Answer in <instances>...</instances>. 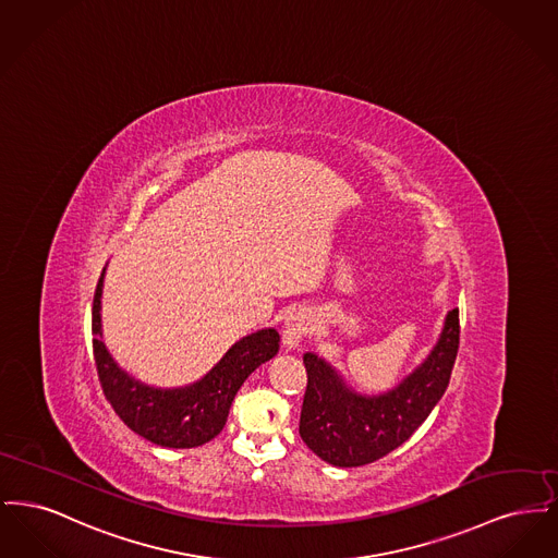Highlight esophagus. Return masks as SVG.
I'll return each mask as SVG.
<instances>
[{"label":"esophagus","mask_w":558,"mask_h":558,"mask_svg":"<svg viewBox=\"0 0 558 558\" xmlns=\"http://www.w3.org/2000/svg\"><path fill=\"white\" fill-rule=\"evenodd\" d=\"M310 330V316L303 312V310H294L289 314V318L284 322V328H282V345L287 347L289 351L296 349L301 345L303 337L307 335Z\"/></svg>","instance_id":"obj_1"}]
</instances>
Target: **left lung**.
Segmentation results:
<instances>
[{
	"instance_id": "1",
	"label": "left lung",
	"mask_w": 558,
	"mask_h": 558,
	"mask_svg": "<svg viewBox=\"0 0 558 558\" xmlns=\"http://www.w3.org/2000/svg\"><path fill=\"white\" fill-rule=\"evenodd\" d=\"M458 343V310H451L425 360L393 387L372 396L353 389L343 372L318 353H303L307 389L299 421L301 439L324 462L343 469L387 456L410 439L444 398Z\"/></svg>"
}]
</instances>
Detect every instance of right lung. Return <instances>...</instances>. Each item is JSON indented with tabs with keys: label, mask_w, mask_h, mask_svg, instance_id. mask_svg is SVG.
I'll list each match as a JSON object with an SVG mask.
<instances>
[{
	"label": "right lung",
	"mask_w": 558,
	"mask_h": 558,
	"mask_svg": "<svg viewBox=\"0 0 558 558\" xmlns=\"http://www.w3.org/2000/svg\"><path fill=\"white\" fill-rule=\"evenodd\" d=\"M98 280L92 307L94 360L110 405L125 425L160 448H196L221 433L242 383L280 349L276 328L242 337L205 376L182 387H155L121 368L102 335V289Z\"/></svg>",
	"instance_id": "right-lung-1"
}]
</instances>
